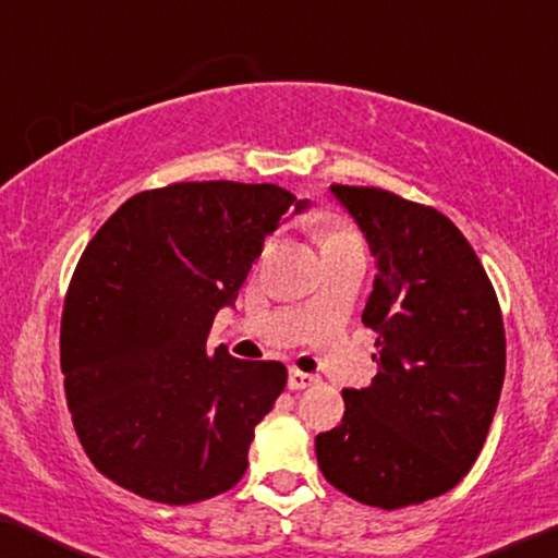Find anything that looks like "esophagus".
Segmentation results:
<instances>
[{
  "label": "esophagus",
  "mask_w": 558,
  "mask_h": 558,
  "mask_svg": "<svg viewBox=\"0 0 558 558\" xmlns=\"http://www.w3.org/2000/svg\"><path fill=\"white\" fill-rule=\"evenodd\" d=\"M315 384H318V378L311 376V373L298 371V368L290 371V376H288V388L290 390H303V388H311Z\"/></svg>",
  "instance_id": "esophagus-1"
}]
</instances>
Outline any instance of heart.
Masks as SVG:
<instances>
[{
  "mask_svg": "<svg viewBox=\"0 0 558 558\" xmlns=\"http://www.w3.org/2000/svg\"><path fill=\"white\" fill-rule=\"evenodd\" d=\"M307 228H311L313 238L318 240L323 253L338 251V247H345V245H363L361 235L355 232L351 222H348L345 218H340V215L332 210L315 213L313 218L307 220Z\"/></svg>",
  "mask_w": 558,
  "mask_h": 558,
  "instance_id": "heart-1",
  "label": "heart"
}]
</instances>
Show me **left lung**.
<instances>
[{
  "mask_svg": "<svg viewBox=\"0 0 558 558\" xmlns=\"http://www.w3.org/2000/svg\"><path fill=\"white\" fill-rule=\"evenodd\" d=\"M378 260L363 326L376 332L368 388L318 434L323 476L393 511L451 492L478 459L506 373L501 305L463 232L436 207L384 187L330 185Z\"/></svg>",
  "mask_w": 558,
  "mask_h": 558,
  "instance_id": "1",
  "label": "left lung"
}]
</instances>
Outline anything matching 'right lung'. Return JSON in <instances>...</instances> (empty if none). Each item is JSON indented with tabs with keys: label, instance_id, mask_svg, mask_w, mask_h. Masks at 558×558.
<instances>
[{
	"label": "right lung",
	"instance_id": "obj_1",
	"mask_svg": "<svg viewBox=\"0 0 558 558\" xmlns=\"http://www.w3.org/2000/svg\"><path fill=\"white\" fill-rule=\"evenodd\" d=\"M305 199L278 185L172 182L132 195L70 280L60 365L87 459L128 492L187 506L230 492L288 384L278 361L207 353L263 240Z\"/></svg>",
	"mask_w": 558,
	"mask_h": 558
}]
</instances>
